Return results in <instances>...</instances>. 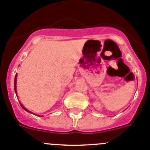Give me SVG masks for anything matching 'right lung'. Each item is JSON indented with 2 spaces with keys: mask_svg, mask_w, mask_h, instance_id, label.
I'll use <instances>...</instances> for the list:
<instances>
[{
  "mask_svg": "<svg viewBox=\"0 0 150 150\" xmlns=\"http://www.w3.org/2000/svg\"><path fill=\"white\" fill-rule=\"evenodd\" d=\"M16 84H17V74H16V76H15V78H14V90H15L16 95H17V90H16V87H17V86H16ZM20 105H21L22 107H23V109H24L25 111H27V112H29V111L27 110V109H25V108L24 107V106H23V105H22V104H20ZM30 113H31V112H30Z\"/></svg>",
  "mask_w": 150,
  "mask_h": 150,
  "instance_id": "1",
  "label": "right lung"
}]
</instances>
